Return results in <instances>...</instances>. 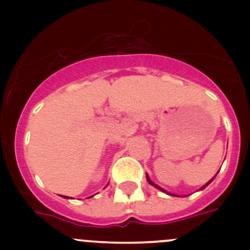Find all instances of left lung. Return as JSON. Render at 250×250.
I'll list each match as a JSON object with an SVG mask.
<instances>
[{"instance_id": "8db88e82", "label": "left lung", "mask_w": 250, "mask_h": 250, "mask_svg": "<svg viewBox=\"0 0 250 250\" xmlns=\"http://www.w3.org/2000/svg\"><path fill=\"white\" fill-rule=\"evenodd\" d=\"M146 179H147V181H148V184H150V185L155 186V188H158V190H160V191H162V192H166V193H167V195H169V196H175V197H180V196L175 195V193H172V192H168V191H166V190H165V188H161V186H158V185H157V184H155V183H153V181H152V180H151V179H150V178H148V175H147V174H146ZM213 180H214V178H213V179H211V180H209V181H208V183H207V184H206V185H203V186H202V188H200V190H203V188H207V186H208V185H209V184H210V183H211V181H213Z\"/></svg>"}]
</instances>
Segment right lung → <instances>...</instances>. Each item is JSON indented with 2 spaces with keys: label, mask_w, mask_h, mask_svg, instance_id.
<instances>
[{
  "label": "right lung",
  "mask_w": 250,
  "mask_h": 250,
  "mask_svg": "<svg viewBox=\"0 0 250 250\" xmlns=\"http://www.w3.org/2000/svg\"><path fill=\"white\" fill-rule=\"evenodd\" d=\"M90 197H93V196H89V197H88V198H90ZM64 198H70V197H66V196H64Z\"/></svg>",
  "instance_id": "1"
}]
</instances>
